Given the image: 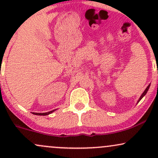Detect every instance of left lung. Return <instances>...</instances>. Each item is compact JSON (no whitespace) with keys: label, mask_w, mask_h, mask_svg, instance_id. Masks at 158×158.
Wrapping results in <instances>:
<instances>
[{"label":"left lung","mask_w":158,"mask_h":158,"mask_svg":"<svg viewBox=\"0 0 158 158\" xmlns=\"http://www.w3.org/2000/svg\"><path fill=\"white\" fill-rule=\"evenodd\" d=\"M149 87H150V84L148 85V87H147V88H146V90H144V92H143V93L142 94V95H141V96H140V97H139V99L138 102H139V101H140V100H141V99H142V98H143V97H144V96H145V95H146V93H147V91H148V89H149Z\"/></svg>","instance_id":"obj_1"}]
</instances>
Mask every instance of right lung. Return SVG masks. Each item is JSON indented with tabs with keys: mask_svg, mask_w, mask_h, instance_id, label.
<instances>
[{
	"mask_svg": "<svg viewBox=\"0 0 158 158\" xmlns=\"http://www.w3.org/2000/svg\"><path fill=\"white\" fill-rule=\"evenodd\" d=\"M53 111H55V110H50L49 112H46V113H33V114H35V115H42V116H45V115H48V114L52 113Z\"/></svg>",
	"mask_w": 158,
	"mask_h": 158,
	"instance_id": "right-lung-1",
	"label": "right lung"
}]
</instances>
